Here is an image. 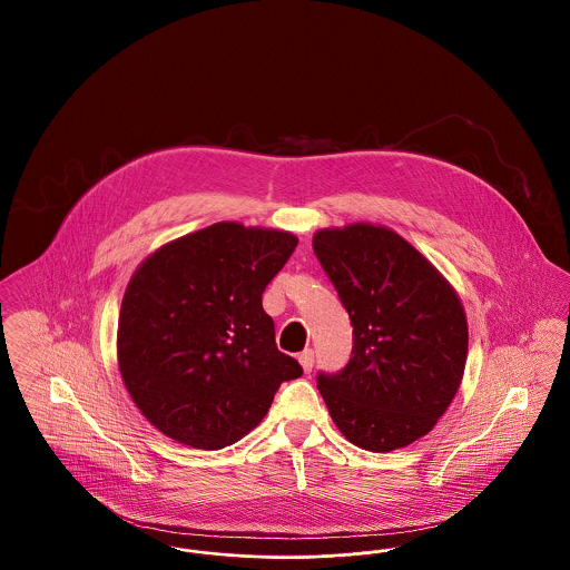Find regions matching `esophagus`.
I'll return each instance as SVG.
<instances>
[{"instance_id":"34e87169","label":"esophagus","mask_w":570,"mask_h":570,"mask_svg":"<svg viewBox=\"0 0 570 570\" xmlns=\"http://www.w3.org/2000/svg\"><path fill=\"white\" fill-rule=\"evenodd\" d=\"M298 363H301L303 372L309 374L312 367H314V351H312V348H305L303 353L298 354Z\"/></svg>"}]
</instances>
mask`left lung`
Here are the masks:
<instances>
[{"mask_svg": "<svg viewBox=\"0 0 570 570\" xmlns=\"http://www.w3.org/2000/svg\"><path fill=\"white\" fill-rule=\"evenodd\" d=\"M312 245L353 325L351 361L316 376L331 419L365 451L407 446L432 432L460 389L468 354L460 297L389 228H326Z\"/></svg>", "mask_w": 570, "mask_h": 570, "instance_id": "obj_1", "label": "left lung"}]
</instances>
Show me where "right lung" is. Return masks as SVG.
Listing matches in <instances>:
<instances>
[{
	"mask_svg": "<svg viewBox=\"0 0 570 570\" xmlns=\"http://www.w3.org/2000/svg\"><path fill=\"white\" fill-rule=\"evenodd\" d=\"M291 233L217 222L154 252L121 301L117 356L138 410L194 449L254 430L303 367L275 346L263 293L297 247Z\"/></svg>",
	"mask_w": 570,
	"mask_h": 570,
	"instance_id": "add662e5",
	"label": "right lung"
}]
</instances>
